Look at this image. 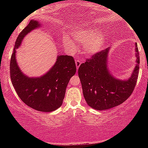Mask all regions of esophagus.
Returning a JSON list of instances; mask_svg holds the SVG:
<instances>
[{
    "label": "esophagus",
    "instance_id": "1",
    "mask_svg": "<svg viewBox=\"0 0 148 148\" xmlns=\"http://www.w3.org/2000/svg\"><path fill=\"white\" fill-rule=\"evenodd\" d=\"M75 63H76V68H79V66L81 65V61H80L79 60H75Z\"/></svg>",
    "mask_w": 148,
    "mask_h": 148
}]
</instances>
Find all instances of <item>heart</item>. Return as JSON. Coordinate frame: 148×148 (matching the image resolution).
<instances>
[{
	"label": "heart",
	"mask_w": 148,
	"mask_h": 148,
	"mask_svg": "<svg viewBox=\"0 0 148 148\" xmlns=\"http://www.w3.org/2000/svg\"><path fill=\"white\" fill-rule=\"evenodd\" d=\"M74 41L85 45V49L88 53L99 52L106 43V37L100 35L97 30H79L73 35ZM62 42L67 50L73 51L76 49V44L68 35L62 37Z\"/></svg>",
	"instance_id": "b5f03b06"
}]
</instances>
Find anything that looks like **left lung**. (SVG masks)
<instances>
[{"label": "left lung", "mask_w": 148, "mask_h": 148, "mask_svg": "<svg viewBox=\"0 0 148 148\" xmlns=\"http://www.w3.org/2000/svg\"><path fill=\"white\" fill-rule=\"evenodd\" d=\"M110 47L96 53L80 65L79 76L86 102L99 111L118 106L130 97L136 85L140 58L136 43V65L132 76L125 81L113 77L107 68V58Z\"/></svg>", "instance_id": "obj_1"}]
</instances>
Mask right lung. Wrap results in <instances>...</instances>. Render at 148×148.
<instances>
[{"label":"right lung","mask_w":148,"mask_h":148,"mask_svg":"<svg viewBox=\"0 0 148 148\" xmlns=\"http://www.w3.org/2000/svg\"><path fill=\"white\" fill-rule=\"evenodd\" d=\"M40 22L31 20L20 33L15 42L10 60V77L19 98L27 106L42 112H51L61 106L69 79L75 74L76 67L72 56H58L55 64L47 74L30 78L20 70L16 60V49L23 37L40 26Z\"/></svg>","instance_id":"1"}]
</instances>
